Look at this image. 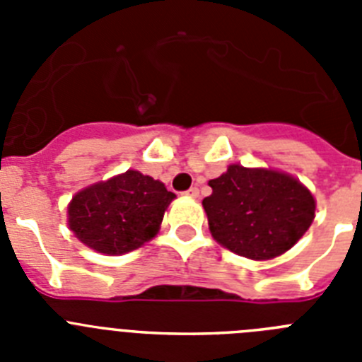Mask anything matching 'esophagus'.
Segmentation results:
<instances>
[{"mask_svg": "<svg viewBox=\"0 0 362 362\" xmlns=\"http://www.w3.org/2000/svg\"><path fill=\"white\" fill-rule=\"evenodd\" d=\"M185 196H188V197H197V196H199V188H197V187H192L190 190L185 192Z\"/></svg>", "mask_w": 362, "mask_h": 362, "instance_id": "34e87169", "label": "esophagus"}]
</instances>
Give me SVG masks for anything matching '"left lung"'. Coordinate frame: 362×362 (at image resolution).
I'll return each mask as SVG.
<instances>
[{
    "mask_svg": "<svg viewBox=\"0 0 362 362\" xmlns=\"http://www.w3.org/2000/svg\"><path fill=\"white\" fill-rule=\"evenodd\" d=\"M204 197L214 239L243 257L272 259L290 250L312 225L315 199L292 175L228 166Z\"/></svg>",
    "mask_w": 362,
    "mask_h": 362,
    "instance_id": "obj_1",
    "label": "left lung"
}]
</instances>
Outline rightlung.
I'll return each instance as SVG.
<instances>
[{
    "instance_id": "obj_1",
    "label": "right lung",
    "mask_w": 362,
    "mask_h": 362,
    "mask_svg": "<svg viewBox=\"0 0 362 362\" xmlns=\"http://www.w3.org/2000/svg\"><path fill=\"white\" fill-rule=\"evenodd\" d=\"M174 197L161 181L127 170L78 192L69 204V226L99 254H127L158 233Z\"/></svg>"
}]
</instances>
